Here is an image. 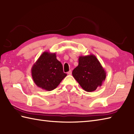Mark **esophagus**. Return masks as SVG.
I'll list each match as a JSON object with an SVG mask.
<instances>
[{"label":"esophagus","instance_id":"obj_1","mask_svg":"<svg viewBox=\"0 0 134 134\" xmlns=\"http://www.w3.org/2000/svg\"><path fill=\"white\" fill-rule=\"evenodd\" d=\"M71 74H72V71L71 70H70L69 71L67 72V74H69V75H71Z\"/></svg>","mask_w":134,"mask_h":134}]
</instances>
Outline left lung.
Masks as SVG:
<instances>
[{"label": "left lung", "mask_w": 134, "mask_h": 134, "mask_svg": "<svg viewBox=\"0 0 134 134\" xmlns=\"http://www.w3.org/2000/svg\"><path fill=\"white\" fill-rule=\"evenodd\" d=\"M78 63L72 74L82 89L91 92L100 87L105 80L107 73L96 56L92 54L80 56Z\"/></svg>", "instance_id": "left-lung-1"}]
</instances>
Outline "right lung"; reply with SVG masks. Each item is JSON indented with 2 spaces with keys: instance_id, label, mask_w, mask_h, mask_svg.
Here are the masks:
<instances>
[{
  "instance_id": "obj_1",
  "label": "right lung",
  "mask_w": 134,
  "mask_h": 134,
  "mask_svg": "<svg viewBox=\"0 0 134 134\" xmlns=\"http://www.w3.org/2000/svg\"><path fill=\"white\" fill-rule=\"evenodd\" d=\"M31 72L35 84L47 91L55 89L67 76L56 53L49 52L42 53L33 64Z\"/></svg>"
}]
</instances>
